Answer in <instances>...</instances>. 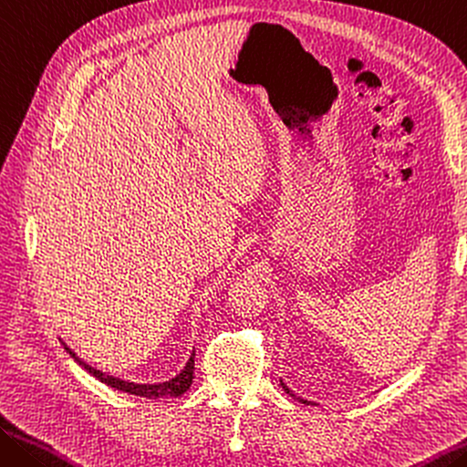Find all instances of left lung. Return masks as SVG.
Listing matches in <instances>:
<instances>
[{
    "label": "left lung",
    "instance_id": "left-lung-1",
    "mask_svg": "<svg viewBox=\"0 0 467 467\" xmlns=\"http://www.w3.org/2000/svg\"><path fill=\"white\" fill-rule=\"evenodd\" d=\"M281 387H284V391H287L289 395L294 397V400H297V401H300V403H315V401H308V400H304V397H297V395L292 391V389H289V387L284 383V379H281Z\"/></svg>",
    "mask_w": 467,
    "mask_h": 467
}]
</instances>
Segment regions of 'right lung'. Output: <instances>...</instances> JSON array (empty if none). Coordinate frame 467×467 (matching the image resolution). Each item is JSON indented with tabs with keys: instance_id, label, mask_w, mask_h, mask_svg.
I'll list each match as a JSON object with an SVG mask.
<instances>
[{
	"instance_id": "1",
	"label": "right lung",
	"mask_w": 467,
	"mask_h": 467,
	"mask_svg": "<svg viewBox=\"0 0 467 467\" xmlns=\"http://www.w3.org/2000/svg\"><path fill=\"white\" fill-rule=\"evenodd\" d=\"M61 346L74 358V362H78L84 370L93 374L95 379L101 380L107 387H113L118 389V391H124L130 395H140V397H149V400H159V397H180L183 395L192 385V379H194V354H190L188 362L183 368L175 374V377L163 380V383H134V380H126V379H119V377H113V374H107L103 370L95 368V366H90L88 362H84L82 358L76 354L72 348H67V343L64 339H59Z\"/></svg>"
}]
</instances>
